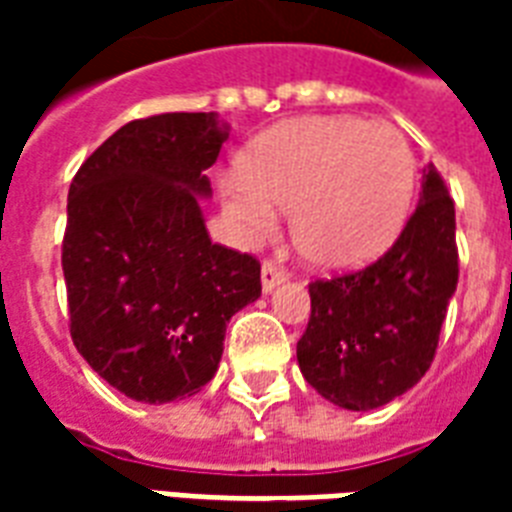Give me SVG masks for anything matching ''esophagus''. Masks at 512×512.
Returning <instances> with one entry per match:
<instances>
[{
	"label": "esophagus",
	"mask_w": 512,
	"mask_h": 512,
	"mask_svg": "<svg viewBox=\"0 0 512 512\" xmlns=\"http://www.w3.org/2000/svg\"><path fill=\"white\" fill-rule=\"evenodd\" d=\"M284 279H287V271H284L281 265L273 263V260H265L263 263V292L265 295L279 287Z\"/></svg>",
	"instance_id": "esophagus-1"
}]
</instances>
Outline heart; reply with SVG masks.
<instances>
[{
	"label": "heart",
	"mask_w": 512,
	"mask_h": 512,
	"mask_svg": "<svg viewBox=\"0 0 512 512\" xmlns=\"http://www.w3.org/2000/svg\"><path fill=\"white\" fill-rule=\"evenodd\" d=\"M417 162L404 132L356 116H300L265 132L220 183L241 239L260 241L292 210L300 255L321 268L372 263L396 241Z\"/></svg>",
	"instance_id": "heart-1"
}]
</instances>
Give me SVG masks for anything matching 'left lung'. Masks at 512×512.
<instances>
[{
    "label": "left lung",
    "instance_id": "left-lung-1",
    "mask_svg": "<svg viewBox=\"0 0 512 512\" xmlns=\"http://www.w3.org/2000/svg\"><path fill=\"white\" fill-rule=\"evenodd\" d=\"M457 279L454 201L428 164L420 204L393 247L361 271L308 284L311 319L297 342L303 377L353 412L406 393L436 358Z\"/></svg>",
    "mask_w": 512,
    "mask_h": 512
}]
</instances>
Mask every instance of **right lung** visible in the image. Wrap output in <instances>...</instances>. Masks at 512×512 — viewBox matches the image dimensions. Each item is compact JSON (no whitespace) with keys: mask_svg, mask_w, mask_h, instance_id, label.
Instances as JSON below:
<instances>
[{"mask_svg":"<svg viewBox=\"0 0 512 512\" xmlns=\"http://www.w3.org/2000/svg\"><path fill=\"white\" fill-rule=\"evenodd\" d=\"M228 132L215 114H156L116 130L68 188V327L95 372L146 404L199 393L225 324L260 284L257 257L212 244L199 196Z\"/></svg>","mask_w":512,"mask_h":512,"instance_id":"right-lung-1","label":"right lung"}]
</instances>
